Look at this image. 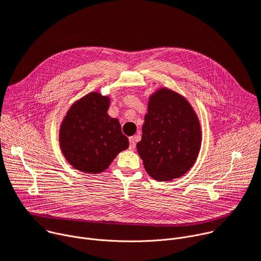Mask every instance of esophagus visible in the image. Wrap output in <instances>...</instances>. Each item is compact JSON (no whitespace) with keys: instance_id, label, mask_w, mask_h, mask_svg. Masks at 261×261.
I'll use <instances>...</instances> for the list:
<instances>
[{"instance_id":"esophagus-1","label":"esophagus","mask_w":261,"mask_h":261,"mask_svg":"<svg viewBox=\"0 0 261 261\" xmlns=\"http://www.w3.org/2000/svg\"><path fill=\"white\" fill-rule=\"evenodd\" d=\"M135 147H136V138H135V136L134 137H130L129 138V149L131 151H133L135 149Z\"/></svg>"}]
</instances>
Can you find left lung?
<instances>
[{
    "instance_id": "obj_1",
    "label": "left lung",
    "mask_w": 261,
    "mask_h": 261,
    "mask_svg": "<svg viewBox=\"0 0 261 261\" xmlns=\"http://www.w3.org/2000/svg\"><path fill=\"white\" fill-rule=\"evenodd\" d=\"M202 143L197 113L181 94L159 88L149 98L143 136L136 148L147 173L158 181H171L195 164Z\"/></svg>"
}]
</instances>
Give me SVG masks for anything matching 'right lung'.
Masks as SVG:
<instances>
[{
  "label": "right lung",
  "instance_id": "right-lung-1",
  "mask_svg": "<svg viewBox=\"0 0 261 261\" xmlns=\"http://www.w3.org/2000/svg\"><path fill=\"white\" fill-rule=\"evenodd\" d=\"M110 99L92 91L75 102L64 116L59 130L61 151L72 167L88 174L104 172L116 155L128 149L117 118L107 110Z\"/></svg>",
  "mask_w": 261,
  "mask_h": 261
}]
</instances>
